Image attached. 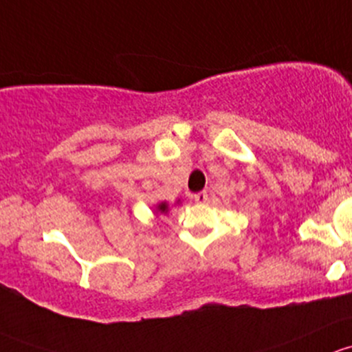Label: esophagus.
I'll use <instances>...</instances> for the list:
<instances>
[{
  "mask_svg": "<svg viewBox=\"0 0 352 352\" xmlns=\"http://www.w3.org/2000/svg\"><path fill=\"white\" fill-rule=\"evenodd\" d=\"M193 198H195V201H197V203H206V201H208V195H206L205 191H200V193L195 195Z\"/></svg>",
  "mask_w": 352,
  "mask_h": 352,
  "instance_id": "esophagus-1",
  "label": "esophagus"
}]
</instances>
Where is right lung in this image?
<instances>
[{"instance_id": "obj_1", "label": "right lung", "mask_w": 352, "mask_h": 352, "mask_svg": "<svg viewBox=\"0 0 352 352\" xmlns=\"http://www.w3.org/2000/svg\"><path fill=\"white\" fill-rule=\"evenodd\" d=\"M177 203H179V200H177ZM168 210H169V205L166 201H162V203H159L157 206H155V213H168Z\"/></svg>"}]
</instances>
